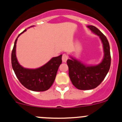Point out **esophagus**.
Returning a JSON list of instances; mask_svg holds the SVG:
<instances>
[{
    "label": "esophagus",
    "instance_id": "obj_1",
    "mask_svg": "<svg viewBox=\"0 0 122 122\" xmlns=\"http://www.w3.org/2000/svg\"><path fill=\"white\" fill-rule=\"evenodd\" d=\"M68 59V56L67 54H62V62H66L67 60Z\"/></svg>",
    "mask_w": 122,
    "mask_h": 122
}]
</instances>
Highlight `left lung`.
<instances>
[{"mask_svg":"<svg viewBox=\"0 0 122 122\" xmlns=\"http://www.w3.org/2000/svg\"><path fill=\"white\" fill-rule=\"evenodd\" d=\"M87 27L100 36L104 57L102 62L95 66H87L73 58L67 60L69 78L75 87L82 90L93 89L100 85L109 71L111 62L110 47L106 36L96 26L89 25Z\"/></svg>","mask_w":122,"mask_h":122,"instance_id":"obj_1","label":"left lung"}]
</instances>
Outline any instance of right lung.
I'll return each mask as SVG.
<instances>
[{"instance_id": "add662e5", "label": "right lung", "mask_w": 122, "mask_h": 122, "mask_svg": "<svg viewBox=\"0 0 122 122\" xmlns=\"http://www.w3.org/2000/svg\"><path fill=\"white\" fill-rule=\"evenodd\" d=\"M14 42L11 53V65L18 81L26 89L34 92H44L51 86L56 78L57 71L62 63V55L53 57L47 63L37 69H30L24 68L18 63L16 58L15 48L18 37Z\"/></svg>"}]
</instances>
